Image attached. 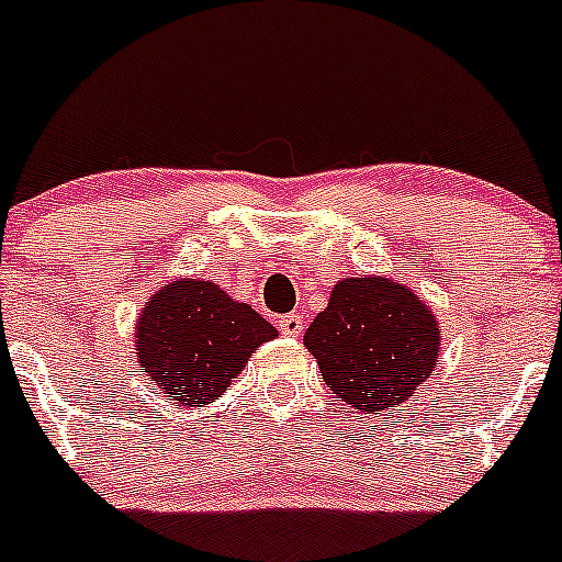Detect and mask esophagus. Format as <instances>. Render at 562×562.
<instances>
[{"instance_id": "1", "label": "esophagus", "mask_w": 562, "mask_h": 562, "mask_svg": "<svg viewBox=\"0 0 562 562\" xmlns=\"http://www.w3.org/2000/svg\"><path fill=\"white\" fill-rule=\"evenodd\" d=\"M303 316L300 314H286V316H281L279 319V329H281V335H286V338H300V335H303Z\"/></svg>"}]
</instances>
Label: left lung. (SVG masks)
I'll return each instance as SVG.
<instances>
[{"mask_svg": "<svg viewBox=\"0 0 562 562\" xmlns=\"http://www.w3.org/2000/svg\"><path fill=\"white\" fill-rule=\"evenodd\" d=\"M305 346L324 381L355 411L408 401L438 362L432 311L390 279H346L311 322Z\"/></svg>", "mask_w": 562, "mask_h": 562, "instance_id": "1", "label": "left lung"}]
</instances>
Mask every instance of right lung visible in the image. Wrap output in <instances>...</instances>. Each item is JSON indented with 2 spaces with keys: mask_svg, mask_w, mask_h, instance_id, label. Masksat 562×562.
<instances>
[{
  "mask_svg": "<svg viewBox=\"0 0 562 562\" xmlns=\"http://www.w3.org/2000/svg\"><path fill=\"white\" fill-rule=\"evenodd\" d=\"M273 335V324L251 305L235 303L222 286L183 279L148 300L135 344L140 373L154 381L156 395L181 406H207Z\"/></svg>",
  "mask_w": 562,
  "mask_h": 562,
  "instance_id": "right-lung-1",
  "label": "right lung"
}]
</instances>
